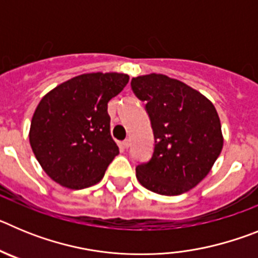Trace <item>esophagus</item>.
<instances>
[{"mask_svg":"<svg viewBox=\"0 0 258 258\" xmlns=\"http://www.w3.org/2000/svg\"><path fill=\"white\" fill-rule=\"evenodd\" d=\"M129 146H131V140L122 141V147H125V149H129Z\"/></svg>","mask_w":258,"mask_h":258,"instance_id":"34e87169","label":"esophagus"}]
</instances>
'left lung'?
Listing matches in <instances>:
<instances>
[{
  "label": "left lung",
  "mask_w": 258,
  "mask_h": 258,
  "mask_svg": "<svg viewBox=\"0 0 258 258\" xmlns=\"http://www.w3.org/2000/svg\"><path fill=\"white\" fill-rule=\"evenodd\" d=\"M154 132L151 159L138 164L137 179L160 195H181L209 173L223 146L218 113L202 93L165 75L132 79Z\"/></svg>",
  "instance_id": "1"
}]
</instances>
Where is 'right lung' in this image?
<instances>
[{
  "instance_id": "right-lung-1",
  "label": "right lung",
  "mask_w": 258,
  "mask_h": 258,
  "mask_svg": "<svg viewBox=\"0 0 258 258\" xmlns=\"http://www.w3.org/2000/svg\"><path fill=\"white\" fill-rule=\"evenodd\" d=\"M129 81L124 74H85L47 93L36 108L29 143L56 183L80 190L98 183L118 154L107 103Z\"/></svg>"
}]
</instances>
